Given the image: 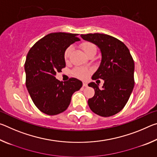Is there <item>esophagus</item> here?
Returning <instances> with one entry per match:
<instances>
[{"mask_svg": "<svg viewBox=\"0 0 157 157\" xmlns=\"http://www.w3.org/2000/svg\"><path fill=\"white\" fill-rule=\"evenodd\" d=\"M87 86H88V84H87L86 82H83V86H84V87H86Z\"/></svg>", "mask_w": 157, "mask_h": 157, "instance_id": "obj_1", "label": "esophagus"}]
</instances>
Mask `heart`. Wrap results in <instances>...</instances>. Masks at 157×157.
Segmentation results:
<instances>
[{
  "instance_id": "obj_1",
  "label": "heart",
  "mask_w": 157,
  "mask_h": 157,
  "mask_svg": "<svg viewBox=\"0 0 157 157\" xmlns=\"http://www.w3.org/2000/svg\"><path fill=\"white\" fill-rule=\"evenodd\" d=\"M82 49H83L84 52L86 53V55L88 54L89 52H91L93 50H95V49L96 50L94 45L91 43H89V42H86V43H84L83 44H82ZM72 50H73V48L71 46H69L67 48H66V50L64 52L65 60H67L68 59L71 52H72ZM73 73L74 75L77 77V78L84 79H86L87 77L89 76V70L86 68L78 67V68L74 69L73 71Z\"/></svg>"
}]
</instances>
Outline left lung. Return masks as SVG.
<instances>
[{"instance_id": "left-lung-1", "label": "left lung", "mask_w": 157, "mask_h": 157, "mask_svg": "<svg viewBox=\"0 0 157 157\" xmlns=\"http://www.w3.org/2000/svg\"><path fill=\"white\" fill-rule=\"evenodd\" d=\"M85 41L98 47L101 62L92 79H102L104 84L90 82L94 96L88 100L91 110L100 116L115 115L127 104L134 86V62L129 49L118 39L105 34H81Z\"/></svg>"}]
</instances>
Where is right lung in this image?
Returning a JSON list of instances; mask_svg holds the SVG:
<instances>
[{
	"mask_svg": "<svg viewBox=\"0 0 157 157\" xmlns=\"http://www.w3.org/2000/svg\"><path fill=\"white\" fill-rule=\"evenodd\" d=\"M77 35L66 33L47 34L31 48L26 57V87L34 104L47 115L64 111L73 94L82 86V81L76 78L63 82L55 78L66 66V48L80 41Z\"/></svg>",
	"mask_w": 157,
	"mask_h": 157,
	"instance_id": "add662e5",
	"label": "right lung"
}]
</instances>
